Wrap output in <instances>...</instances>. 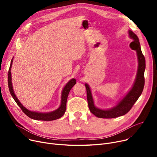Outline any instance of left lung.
<instances>
[{
    "instance_id": "8db88e82",
    "label": "left lung",
    "mask_w": 157,
    "mask_h": 157,
    "mask_svg": "<svg viewBox=\"0 0 157 157\" xmlns=\"http://www.w3.org/2000/svg\"><path fill=\"white\" fill-rule=\"evenodd\" d=\"M129 36L132 38L134 40L130 44V47L136 50L137 55V59L139 62L138 71L137 77L134 84L133 87L130 90L127 95L123 98L114 108L109 110H102L97 108L94 105L93 98L92 96L91 91L87 84H85L87 101L88 103V107L90 112L94 114L95 117L101 118H114L118 117H121L127 114L132 108L135 102L137 101L140 95H141L144 86V71L146 68L145 58L143 55L141 45H140L139 40L137 35L132 32L129 31Z\"/></svg>"
}]
</instances>
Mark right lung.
<instances>
[{
	"mask_svg": "<svg viewBox=\"0 0 157 157\" xmlns=\"http://www.w3.org/2000/svg\"><path fill=\"white\" fill-rule=\"evenodd\" d=\"M12 62H13V59L11 62L9 71H8V78H7L8 86H9L11 95H12L13 98H14V101L21 108L22 111L29 118L36 120L52 121V120H55L61 118L64 114L65 110H66V104H67V97H68L70 90L73 87V86L76 83V79H72L71 81H69V83L65 86L64 88L63 89L62 94L61 105L59 109H57L56 110H55L53 112L47 113H37V112L30 111L28 110L27 109H26L25 107H23V105L20 103V102L18 101L17 97H16V96L15 95V94L14 93L13 86H12V83H11V65H12Z\"/></svg>",
	"mask_w": 157,
	"mask_h": 157,
	"instance_id": "right-lung-1",
	"label": "right lung"
}]
</instances>
